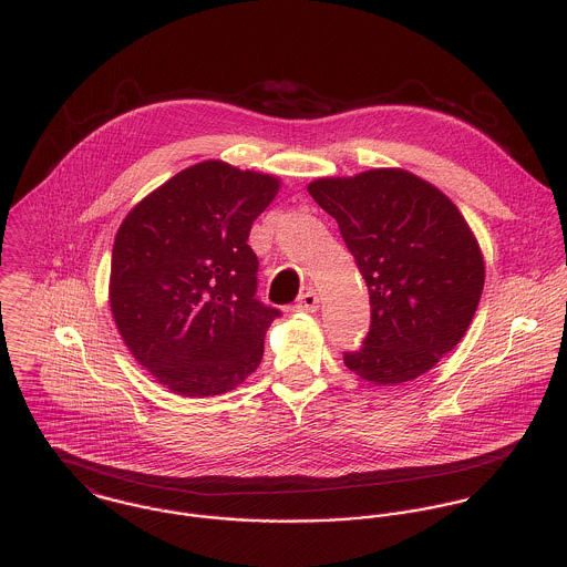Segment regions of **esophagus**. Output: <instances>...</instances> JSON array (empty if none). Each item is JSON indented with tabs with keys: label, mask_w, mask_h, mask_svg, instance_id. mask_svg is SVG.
I'll return each mask as SVG.
<instances>
[{
	"label": "esophagus",
	"mask_w": 567,
	"mask_h": 567,
	"mask_svg": "<svg viewBox=\"0 0 567 567\" xmlns=\"http://www.w3.org/2000/svg\"><path fill=\"white\" fill-rule=\"evenodd\" d=\"M297 310L301 312H317L319 310V295L315 290H308L299 297V303H297Z\"/></svg>",
	"instance_id": "1"
}]
</instances>
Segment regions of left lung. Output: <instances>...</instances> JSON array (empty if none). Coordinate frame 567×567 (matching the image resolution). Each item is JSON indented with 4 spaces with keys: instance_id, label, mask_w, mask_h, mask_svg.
I'll use <instances>...</instances> for the list:
<instances>
[{
    "instance_id": "obj_1",
    "label": "left lung",
    "mask_w": 567,
    "mask_h": 567,
    "mask_svg": "<svg viewBox=\"0 0 567 567\" xmlns=\"http://www.w3.org/2000/svg\"><path fill=\"white\" fill-rule=\"evenodd\" d=\"M308 190L337 219L370 290L372 326L346 352L348 370L384 386L422 377L462 341L484 290V255L464 215L395 167L319 178Z\"/></svg>"
}]
</instances>
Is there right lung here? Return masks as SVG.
Segmentation results:
<instances>
[{
	"label": "right lung",
	"mask_w": 567,
	"mask_h": 567,
	"mask_svg": "<svg viewBox=\"0 0 567 567\" xmlns=\"http://www.w3.org/2000/svg\"><path fill=\"white\" fill-rule=\"evenodd\" d=\"M281 181L221 161L190 165L143 197L112 250L110 308L132 357L185 398L250 377L279 317L255 299L252 221Z\"/></svg>",
	"instance_id": "right-lung-1"
}]
</instances>
